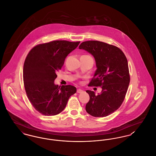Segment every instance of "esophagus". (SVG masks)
Instances as JSON below:
<instances>
[{
    "label": "esophagus",
    "mask_w": 156,
    "mask_h": 156,
    "mask_svg": "<svg viewBox=\"0 0 156 156\" xmlns=\"http://www.w3.org/2000/svg\"><path fill=\"white\" fill-rule=\"evenodd\" d=\"M76 92H77V93H82L83 92V91L81 90V89H78V90H77V91Z\"/></svg>",
    "instance_id": "1"
}]
</instances>
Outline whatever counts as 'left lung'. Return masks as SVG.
Instances as JSON below:
<instances>
[{
	"label": "left lung",
	"mask_w": 156,
	"mask_h": 156,
	"mask_svg": "<svg viewBox=\"0 0 156 156\" xmlns=\"http://www.w3.org/2000/svg\"><path fill=\"white\" fill-rule=\"evenodd\" d=\"M94 56L97 70L88 86L101 87V94L87 90L90 100L85 110L92 116L104 117L118 110L124 100L130 81L128 62L117 46L97 41L83 42L79 46Z\"/></svg>",
	"instance_id": "left-lung-1"
}]
</instances>
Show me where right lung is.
Here are the masks:
<instances>
[{"instance_id":"add662e5","label":"right lung","mask_w":156,"mask_h":156,"mask_svg":"<svg viewBox=\"0 0 156 156\" xmlns=\"http://www.w3.org/2000/svg\"><path fill=\"white\" fill-rule=\"evenodd\" d=\"M80 42L54 41L34 46L23 65V83L31 104L39 113L52 116L64 110L69 97L76 92L73 85H55L56 73L67 55Z\"/></svg>"}]
</instances>
